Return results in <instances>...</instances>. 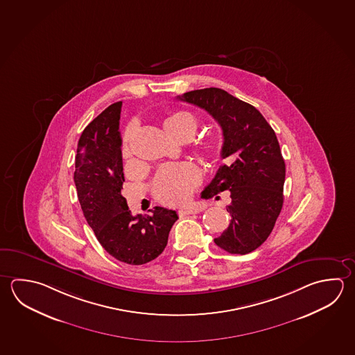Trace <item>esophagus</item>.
<instances>
[{
	"label": "esophagus",
	"instance_id": "1",
	"mask_svg": "<svg viewBox=\"0 0 355 355\" xmlns=\"http://www.w3.org/2000/svg\"><path fill=\"white\" fill-rule=\"evenodd\" d=\"M200 213V209L198 207H187V209H181L179 211L180 216H185V215H191V214Z\"/></svg>",
	"mask_w": 355,
	"mask_h": 355
}]
</instances>
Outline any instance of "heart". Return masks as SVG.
<instances>
[{
    "label": "heart",
    "instance_id": "b5f03b06",
    "mask_svg": "<svg viewBox=\"0 0 355 355\" xmlns=\"http://www.w3.org/2000/svg\"><path fill=\"white\" fill-rule=\"evenodd\" d=\"M164 128L168 135L176 136L184 131L193 134L196 129L195 117L185 112L178 111L168 115L164 121ZM134 135V128L130 126L123 136V155L130 154V141ZM199 168L191 162L168 164L160 168L154 182V193L157 200L168 205H182L191 196L195 187L200 184Z\"/></svg>",
    "mask_w": 355,
    "mask_h": 355
}]
</instances>
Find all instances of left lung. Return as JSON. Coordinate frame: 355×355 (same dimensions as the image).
I'll list each match as a JSON object with an SVG mask.
<instances>
[{
  "label": "left lung",
  "instance_id": "left-lung-1",
  "mask_svg": "<svg viewBox=\"0 0 355 355\" xmlns=\"http://www.w3.org/2000/svg\"><path fill=\"white\" fill-rule=\"evenodd\" d=\"M178 98L207 111L223 130L221 157L227 164L202 195L210 199L229 190L232 221L214 241L230 254L254 252L270 235L283 207L285 162L277 135L258 110L225 90L189 91Z\"/></svg>",
  "mask_w": 355,
  "mask_h": 355
}]
</instances>
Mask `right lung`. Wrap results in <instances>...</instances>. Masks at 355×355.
I'll return each mask as SVG.
<instances>
[{"label":"right lung","mask_w":355,"mask_h":355,"mask_svg":"<svg viewBox=\"0 0 355 355\" xmlns=\"http://www.w3.org/2000/svg\"><path fill=\"white\" fill-rule=\"evenodd\" d=\"M123 103H112L80 136L73 181L85 219L111 257L130 265L146 264L168 244L179 219L174 210L156 207L134 216L121 195L123 178L119 121Z\"/></svg>","instance_id":"add662e5"}]
</instances>
